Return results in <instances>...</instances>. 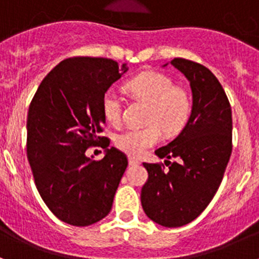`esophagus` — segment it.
<instances>
[{
  "instance_id": "34e87169",
  "label": "esophagus",
  "mask_w": 259,
  "mask_h": 259,
  "mask_svg": "<svg viewBox=\"0 0 259 259\" xmlns=\"http://www.w3.org/2000/svg\"><path fill=\"white\" fill-rule=\"evenodd\" d=\"M128 163H130V166H137V164H140V162L137 161L136 158L130 157L128 158Z\"/></svg>"
}]
</instances>
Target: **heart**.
<instances>
[{"instance_id": "1", "label": "heart", "mask_w": 259, "mask_h": 259, "mask_svg": "<svg viewBox=\"0 0 259 259\" xmlns=\"http://www.w3.org/2000/svg\"><path fill=\"white\" fill-rule=\"evenodd\" d=\"M128 91L149 104L145 123L141 128H128L114 137L119 150L132 157H141L146 150L162 140L164 132L176 134L183 130L192 111L189 93L174 84L172 79L162 72H144L127 84ZM102 113L110 124H119L122 120L123 100L114 88L107 89L102 96Z\"/></svg>"}]
</instances>
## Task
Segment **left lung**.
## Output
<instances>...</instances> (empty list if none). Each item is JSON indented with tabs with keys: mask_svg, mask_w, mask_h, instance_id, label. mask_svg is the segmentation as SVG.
Masks as SVG:
<instances>
[{
	"mask_svg": "<svg viewBox=\"0 0 259 259\" xmlns=\"http://www.w3.org/2000/svg\"><path fill=\"white\" fill-rule=\"evenodd\" d=\"M171 65L191 84L192 113L176 139L155 150L167 158L168 170L161 163H144L149 176L141 189L145 214L170 228L191 223L206 209L232 153V111L218 79L189 59L174 58ZM171 157L178 161L170 162Z\"/></svg>",
	"mask_w": 259,
	"mask_h": 259,
	"instance_id": "1",
	"label": "left lung"
}]
</instances>
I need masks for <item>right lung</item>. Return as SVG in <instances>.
Instances as JSON below:
<instances>
[{"label": "right lung", "instance_id": "obj_1", "mask_svg": "<svg viewBox=\"0 0 259 259\" xmlns=\"http://www.w3.org/2000/svg\"><path fill=\"white\" fill-rule=\"evenodd\" d=\"M125 71L113 59L67 58L44 77L29 105L27 158L36 188L71 226H91L109 214L127 168V157L115 148L100 161L85 155L106 139L98 136L106 122L102 96Z\"/></svg>", "mask_w": 259, "mask_h": 259}]
</instances>
